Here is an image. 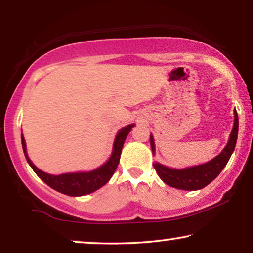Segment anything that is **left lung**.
<instances>
[{
	"label": "left lung",
	"mask_w": 253,
	"mask_h": 253,
	"mask_svg": "<svg viewBox=\"0 0 253 253\" xmlns=\"http://www.w3.org/2000/svg\"><path fill=\"white\" fill-rule=\"evenodd\" d=\"M235 121H234V127L230 133L229 141H228L227 146L224 150L214 158L213 160L206 164L195 166V167H190L185 169H171L162 166L158 162H155L153 167L157 171V174L160 176V178L164 181L166 184L172 186V188L181 189V190H189V191H193V190H199L205 188L209 185L213 179L217 177V175L222 171L224 166L229 161L236 146L237 141V134H238V116L237 112L235 110ZM151 147L152 152L154 154V141L153 137L151 136Z\"/></svg>",
	"instance_id": "8db88e82"
}]
</instances>
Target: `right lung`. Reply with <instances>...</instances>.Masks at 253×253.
<instances>
[{"mask_svg":"<svg viewBox=\"0 0 253 253\" xmlns=\"http://www.w3.org/2000/svg\"><path fill=\"white\" fill-rule=\"evenodd\" d=\"M133 126L134 124H130V126H126V127H123L122 130H120V132L117 133V136L115 138L113 154L112 157L109 158V160L107 161L105 165L101 166V167L88 172H71V174L55 176L41 171L40 169H38L36 166L32 164V161H31L29 157H27L25 139H24L22 134L23 151L24 154H25L27 162H29V165L32 167L34 172H36L47 185H49L50 188L56 190V191L64 193V195L68 196H84L100 189L102 185H105L106 183L109 181L110 177H112L114 174V171L116 170L117 166H119L124 140H126L127 133L130 132L131 127Z\"/></svg>","mask_w":253,"mask_h":253,"instance_id":"obj_1","label":"right lung"}]
</instances>
